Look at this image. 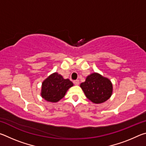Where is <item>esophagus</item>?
<instances>
[{"mask_svg": "<svg viewBox=\"0 0 146 146\" xmlns=\"http://www.w3.org/2000/svg\"><path fill=\"white\" fill-rule=\"evenodd\" d=\"M73 83H74V84H75V85L78 86L80 82H79V80H74L73 81Z\"/></svg>", "mask_w": 146, "mask_h": 146, "instance_id": "34e87169", "label": "esophagus"}]
</instances>
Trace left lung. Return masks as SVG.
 <instances>
[{
	"label": "left lung",
	"mask_w": 146,
	"mask_h": 146,
	"mask_svg": "<svg viewBox=\"0 0 146 146\" xmlns=\"http://www.w3.org/2000/svg\"><path fill=\"white\" fill-rule=\"evenodd\" d=\"M80 86L86 97L94 104L106 102L113 93V84L110 79L95 72L89 75Z\"/></svg>",
	"instance_id": "obj_1"
}]
</instances>
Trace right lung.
<instances>
[{
	"instance_id": "right-lung-1",
	"label": "right lung",
	"mask_w": 146,
	"mask_h": 146,
	"mask_svg": "<svg viewBox=\"0 0 146 146\" xmlns=\"http://www.w3.org/2000/svg\"><path fill=\"white\" fill-rule=\"evenodd\" d=\"M73 86V84L70 79L64 78L60 74L55 72L48 76L42 83L41 97L48 102H58Z\"/></svg>"
}]
</instances>
